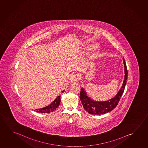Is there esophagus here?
Segmentation results:
<instances>
[{"label":"esophagus","mask_w":148,"mask_h":148,"mask_svg":"<svg viewBox=\"0 0 148 148\" xmlns=\"http://www.w3.org/2000/svg\"><path fill=\"white\" fill-rule=\"evenodd\" d=\"M80 80V77L79 75H73L72 79H71V82L72 83H76L79 81Z\"/></svg>","instance_id":"1"}]
</instances>
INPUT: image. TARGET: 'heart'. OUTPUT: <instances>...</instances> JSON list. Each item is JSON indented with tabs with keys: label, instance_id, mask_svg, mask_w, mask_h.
<instances>
[{
	"label": "heart",
	"instance_id": "heart-1",
	"mask_svg": "<svg viewBox=\"0 0 148 148\" xmlns=\"http://www.w3.org/2000/svg\"><path fill=\"white\" fill-rule=\"evenodd\" d=\"M97 47H98V46L97 45H94V46H92V47H90V48H89L88 50H91L95 49H96V48H97ZM101 56V53H100V52H98V53H97L96 54H95V58H98L99 57H100V56Z\"/></svg>",
	"mask_w": 148,
	"mask_h": 148
}]
</instances>
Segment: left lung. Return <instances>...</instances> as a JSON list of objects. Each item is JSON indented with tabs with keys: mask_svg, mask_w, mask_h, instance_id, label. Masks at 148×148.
<instances>
[{
	"mask_svg": "<svg viewBox=\"0 0 148 148\" xmlns=\"http://www.w3.org/2000/svg\"><path fill=\"white\" fill-rule=\"evenodd\" d=\"M124 68V77L121 88L114 97L108 101H97L88 96L87 92L83 87L81 88L80 99L83 108L88 113L92 115H102L108 113L114 110L117 106L121 97L124 92L127 79V71L124 58H122Z\"/></svg>",
	"mask_w": 148,
	"mask_h": 148,
	"instance_id": "left-lung-1",
	"label": "left lung"
}]
</instances>
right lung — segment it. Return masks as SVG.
<instances>
[{
    "mask_svg": "<svg viewBox=\"0 0 148 148\" xmlns=\"http://www.w3.org/2000/svg\"><path fill=\"white\" fill-rule=\"evenodd\" d=\"M64 91L65 90H64L62 92L63 93ZM60 102H61V96H59L57 97V98L49 106H47L43 108L36 109L34 111L38 113H50L53 112L59 107Z\"/></svg>",
    "mask_w": 148,
    "mask_h": 148,
    "instance_id": "1",
    "label": "right lung"
}]
</instances>
